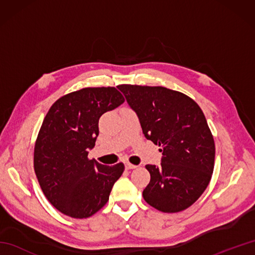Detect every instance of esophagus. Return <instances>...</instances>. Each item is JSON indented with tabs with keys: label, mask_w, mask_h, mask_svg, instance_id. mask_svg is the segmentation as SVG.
<instances>
[{
	"label": "esophagus",
	"mask_w": 255,
	"mask_h": 255,
	"mask_svg": "<svg viewBox=\"0 0 255 255\" xmlns=\"http://www.w3.org/2000/svg\"><path fill=\"white\" fill-rule=\"evenodd\" d=\"M125 166H126L127 170H132V169H136V167H137V165L129 163V162H126V164H125Z\"/></svg>",
	"instance_id": "obj_1"
}]
</instances>
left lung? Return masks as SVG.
Here are the masks:
<instances>
[{
    "instance_id": "8db88e82",
    "label": "left lung",
    "mask_w": 255,
    "mask_h": 255,
    "mask_svg": "<svg viewBox=\"0 0 255 255\" xmlns=\"http://www.w3.org/2000/svg\"><path fill=\"white\" fill-rule=\"evenodd\" d=\"M118 89L136 112L144 137L162 147L161 165L147 164L145 202L162 213L192 206L210 182L215 142L203 111L194 100L163 86L122 84Z\"/></svg>"
}]
</instances>
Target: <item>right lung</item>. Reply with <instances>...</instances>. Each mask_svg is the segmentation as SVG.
<instances>
[{
    "mask_svg": "<svg viewBox=\"0 0 255 255\" xmlns=\"http://www.w3.org/2000/svg\"><path fill=\"white\" fill-rule=\"evenodd\" d=\"M125 102L115 88H85L53 103L35 143L34 169L53 207L72 218H88L104 206L122 163L103 165L88 158L99 136L100 117Z\"/></svg>",
    "mask_w": 255,
    "mask_h": 255,
    "instance_id": "right-lung-1",
    "label": "right lung"
}]
</instances>
